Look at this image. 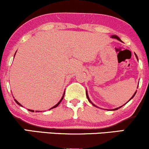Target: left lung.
Returning a JSON list of instances; mask_svg holds the SVG:
<instances>
[{"mask_svg":"<svg viewBox=\"0 0 149 149\" xmlns=\"http://www.w3.org/2000/svg\"><path fill=\"white\" fill-rule=\"evenodd\" d=\"M111 38H116V39H117V40H120V41H121L120 38H119L118 36H116V35H112L111 36ZM134 54H135V56H136V59H137V60H138V57H137V55H136V54H135V53H134ZM136 91L134 92V95H132V97H131V98H130V100L129 101H128V102H130V100H132V99L133 97H134V95H136ZM86 96H87V98H88V100L89 102H90V103H91V104H92V105H93V106H95V107H97L96 105H95V104H94L93 103H92V102H91V100H90V98H89V96H88V91H87V90H86ZM125 104H124V105H125ZM124 105H123V106H124ZM123 106H121V107H118V108H116V109H112V111H116V110H117V109H120V108H121V107H122ZM108 111H109V110H108ZM109 111H110V110H109Z\"/></svg>","mask_w":149,"mask_h":149,"instance_id":"left-lung-1","label":"left lung"}]
</instances>
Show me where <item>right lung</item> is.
<instances>
[{
	"instance_id": "add662e5",
	"label": "right lung",
	"mask_w": 149,
	"mask_h": 149,
	"mask_svg": "<svg viewBox=\"0 0 149 149\" xmlns=\"http://www.w3.org/2000/svg\"><path fill=\"white\" fill-rule=\"evenodd\" d=\"M15 54H16V53H15ZM64 93H65V92H64V95H63V96H62V97H61V100H60V101H59V102H58V103H57V104H56V105H55V106H54V107H53L52 108H51V109H54V108H56V107H57V106H58V105H59V104H60V102H61V100H63V98H64ZM15 102H16V103L18 104V105H19V106H21V107H22V104H20V103H19V102H17V101L16 100H15ZM50 109H49V110H50ZM28 110H29V111H31V112H34V111H33V110H30V109H28ZM36 112H39V111H36Z\"/></svg>"
}]
</instances>
